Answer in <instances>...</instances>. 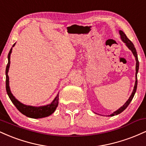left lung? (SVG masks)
<instances>
[{
	"instance_id": "obj_1",
	"label": "left lung",
	"mask_w": 146,
	"mask_h": 146,
	"mask_svg": "<svg viewBox=\"0 0 146 146\" xmlns=\"http://www.w3.org/2000/svg\"><path fill=\"white\" fill-rule=\"evenodd\" d=\"M119 34L121 35V40H123V42L125 43V44H126V46H128L129 49L131 50L132 53H133V55L135 57V59H136V62H136V74H135V77H136V81H135V86H134L133 91H132V95H130V97L129 98L128 101L125 102V104L123 105V106H121V108H119V109H118L117 110H116L115 112H114V113L113 114H111L110 116H114V115H118V114L121 113V112H123V110H124L125 108H126L128 106V105L130 104V103L131 102L132 100L134 98V95H135V92H136L137 87V73H138V71H139V64L138 57H137V53L136 48H135V46H134L133 43H132V42L130 41L128 38H127V36H125V34L123 32V31H119Z\"/></svg>"
}]
</instances>
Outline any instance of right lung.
Masks as SVG:
<instances>
[{"label":"right lung","mask_w":146,"mask_h":146,"mask_svg":"<svg viewBox=\"0 0 146 146\" xmlns=\"http://www.w3.org/2000/svg\"><path fill=\"white\" fill-rule=\"evenodd\" d=\"M16 43H14L12 46H14ZM11 51H12V48L10 49L8 54V63L7 65L5 74H6V90L8 96L12 103L14 104L16 108L19 110L20 112L25 116L28 117H31V118L38 119V118H42V117H46L51 115L53 112L56 109L57 106L58 105V100H59V94L57 95L56 98L54 99L51 104H48L44 106H39V107H35L31 106H27L21 103L19 101H18L14 96L11 94V91L9 89V76H8V71H9V64H10V55H11Z\"/></svg>","instance_id":"1"}]
</instances>
